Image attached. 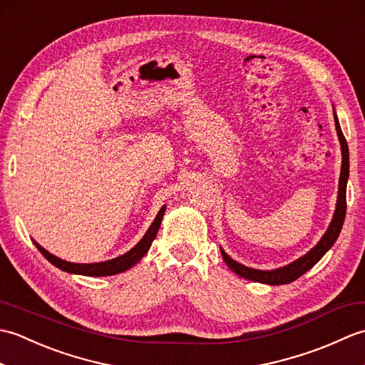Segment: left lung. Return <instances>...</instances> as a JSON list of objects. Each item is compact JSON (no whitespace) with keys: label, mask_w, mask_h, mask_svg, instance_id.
<instances>
[{"label":"left lung","mask_w":365,"mask_h":365,"mask_svg":"<svg viewBox=\"0 0 365 365\" xmlns=\"http://www.w3.org/2000/svg\"><path fill=\"white\" fill-rule=\"evenodd\" d=\"M334 122H336V130L340 141V150H342V169H340L339 196H337L334 216H332V220L329 222L327 232H324V235L320 238V242L317 243L311 251L302 255V257L289 263V265L279 267L276 269H255V268L246 267L243 263H238L237 260L229 257V254L221 247V255L224 262H226V265L240 277L250 279V281H254V282L268 284V285L290 284L293 281H297V279L304 274L306 271L311 269L315 263L331 250L332 245L336 243V240L339 238L340 230H342L344 221H345L346 182H348V175H350V155H348V145L345 141V136L342 133V128L339 125L336 108H334Z\"/></svg>","instance_id":"obj_1"}]
</instances>
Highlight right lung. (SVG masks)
I'll use <instances>...</instances> for the list:
<instances>
[{
  "label": "right lung",
  "mask_w": 365,
  "mask_h": 365,
  "mask_svg": "<svg viewBox=\"0 0 365 365\" xmlns=\"http://www.w3.org/2000/svg\"><path fill=\"white\" fill-rule=\"evenodd\" d=\"M166 212V205H163L160 208V212L157 215V218L153 220V222L150 224V227L147 229V232L144 234V237L139 240V242L131 247L130 251H127L125 254L119 255V257L111 259V260H105V262H96V263H73V262H67L56 257V255L50 254L46 250L38 245L37 242H34L36 247L38 251L42 252L43 257L48 260L51 265H54L59 269L66 271V273H71V274H83V276H113V274H119L123 273V271L130 269L133 265L141 260L144 255L147 254V251L150 250L152 242L155 240L158 234V229L161 226V220H163V215Z\"/></svg>",
  "instance_id": "1"
}]
</instances>
